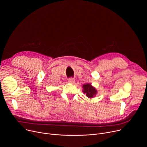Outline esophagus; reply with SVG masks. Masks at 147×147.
Listing matches in <instances>:
<instances>
[{"mask_svg": "<svg viewBox=\"0 0 147 147\" xmlns=\"http://www.w3.org/2000/svg\"><path fill=\"white\" fill-rule=\"evenodd\" d=\"M68 81H69V82L73 84L75 82V80H74V78H70L68 79Z\"/></svg>", "mask_w": 147, "mask_h": 147, "instance_id": "1", "label": "esophagus"}]
</instances>
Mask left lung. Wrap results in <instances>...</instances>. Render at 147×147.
Segmentation results:
<instances>
[{"instance_id":"1","label":"left lung","mask_w":147,"mask_h":147,"mask_svg":"<svg viewBox=\"0 0 147 147\" xmlns=\"http://www.w3.org/2000/svg\"><path fill=\"white\" fill-rule=\"evenodd\" d=\"M83 92L86 94V96L87 97L90 98L94 97L97 92L95 88L90 84H86L83 85Z\"/></svg>"}]
</instances>
